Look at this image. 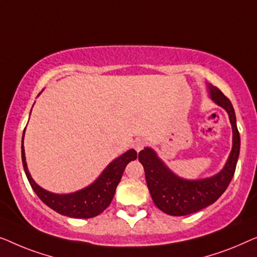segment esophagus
<instances>
[{"label":"esophagus","mask_w":257,"mask_h":257,"mask_svg":"<svg viewBox=\"0 0 257 257\" xmlns=\"http://www.w3.org/2000/svg\"><path fill=\"white\" fill-rule=\"evenodd\" d=\"M144 147H146V142H144L143 140H136L135 143H134V148H135V150L137 151V153L142 150Z\"/></svg>","instance_id":"obj_1"}]
</instances>
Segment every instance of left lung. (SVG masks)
<instances>
[{
  "instance_id": "obj_1",
  "label": "left lung",
  "mask_w": 257,
  "mask_h": 257,
  "mask_svg": "<svg viewBox=\"0 0 257 257\" xmlns=\"http://www.w3.org/2000/svg\"><path fill=\"white\" fill-rule=\"evenodd\" d=\"M211 99L228 113L233 129V147L227 163L215 176L205 179L187 180L176 176L151 148H144L139 161L146 172L148 189L155 205L169 215L182 216L196 213L219 199L235 172L240 154V134L233 104L218 87L208 85Z\"/></svg>"
}]
</instances>
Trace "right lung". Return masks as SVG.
Returning a JSON list of instances; mask_svg holds the SVG:
<instances>
[{
    "instance_id": "1",
    "label": "right lung",
    "mask_w": 257,
    "mask_h": 257,
    "mask_svg": "<svg viewBox=\"0 0 257 257\" xmlns=\"http://www.w3.org/2000/svg\"><path fill=\"white\" fill-rule=\"evenodd\" d=\"M22 139H24V132ZM136 158L137 153L134 149H130L111 162L103 170L99 178L89 186L73 193L56 194L42 189L31 178L27 161H25L24 146L23 141H22V162H23L25 175H27L32 190L35 191L39 199L45 205H48L50 208H52L59 214L70 216V218L88 219L102 213L113 200L115 190L120 183L125 166L129 162L135 161Z\"/></svg>"
}]
</instances>
